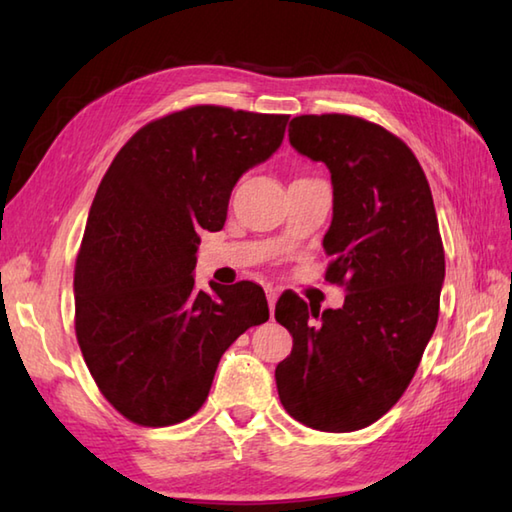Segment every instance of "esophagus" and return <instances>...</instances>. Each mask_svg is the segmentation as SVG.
<instances>
[{
	"label": "esophagus",
	"instance_id": "esophagus-1",
	"mask_svg": "<svg viewBox=\"0 0 512 512\" xmlns=\"http://www.w3.org/2000/svg\"><path fill=\"white\" fill-rule=\"evenodd\" d=\"M266 297H268V308H270V314H273V312H275V303H277V297H279L277 288L268 286V288H266Z\"/></svg>",
	"mask_w": 512,
	"mask_h": 512
}]
</instances>
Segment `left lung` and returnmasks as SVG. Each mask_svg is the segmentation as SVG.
I'll return each instance as SVG.
<instances>
[{
  "label": "left lung",
  "instance_id": "8db88e82",
  "mask_svg": "<svg viewBox=\"0 0 512 512\" xmlns=\"http://www.w3.org/2000/svg\"><path fill=\"white\" fill-rule=\"evenodd\" d=\"M290 145L332 173L334 215L323 237L325 281L339 310L284 292L275 319L292 352L275 369L279 400L310 429H365L396 405L440 312L444 248L427 176L385 127L350 114H303Z\"/></svg>",
  "mask_w": 512,
  "mask_h": 512
}]
</instances>
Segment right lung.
Listing matches in <instances>:
<instances>
[{
    "label": "right lung",
    "mask_w": 512,
    "mask_h": 512,
    "mask_svg": "<svg viewBox=\"0 0 512 512\" xmlns=\"http://www.w3.org/2000/svg\"><path fill=\"white\" fill-rule=\"evenodd\" d=\"M288 114L191 105L140 127L94 195L74 266V332L105 400L140 427L191 418L239 334L268 321L253 281L195 288L198 231H220L239 176Z\"/></svg>",
    "instance_id": "add662e5"
}]
</instances>
